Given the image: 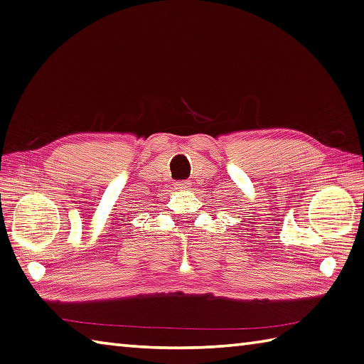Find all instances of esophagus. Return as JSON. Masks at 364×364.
Wrapping results in <instances>:
<instances>
[{"label":"esophagus","instance_id":"obj_1","mask_svg":"<svg viewBox=\"0 0 364 364\" xmlns=\"http://www.w3.org/2000/svg\"><path fill=\"white\" fill-rule=\"evenodd\" d=\"M174 185H176V188H179V190H187L190 182L188 181H181V182H176Z\"/></svg>","mask_w":364,"mask_h":364}]
</instances>
